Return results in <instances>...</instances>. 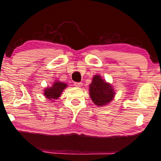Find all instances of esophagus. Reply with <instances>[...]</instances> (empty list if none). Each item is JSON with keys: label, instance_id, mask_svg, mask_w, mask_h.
I'll list each match as a JSON object with an SVG mask.
<instances>
[{"label": "esophagus", "instance_id": "obj_1", "mask_svg": "<svg viewBox=\"0 0 161 161\" xmlns=\"http://www.w3.org/2000/svg\"><path fill=\"white\" fill-rule=\"evenodd\" d=\"M74 84H75L74 85L77 87H80V86H81V85H82V83H81V82H75Z\"/></svg>", "mask_w": 161, "mask_h": 161}]
</instances>
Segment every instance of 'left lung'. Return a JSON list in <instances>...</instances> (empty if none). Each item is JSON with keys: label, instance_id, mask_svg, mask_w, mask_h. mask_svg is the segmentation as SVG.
<instances>
[{"label": "left lung", "instance_id": "left-lung-1", "mask_svg": "<svg viewBox=\"0 0 161 161\" xmlns=\"http://www.w3.org/2000/svg\"><path fill=\"white\" fill-rule=\"evenodd\" d=\"M89 94L95 104L103 107L114 99L115 91L112 85L103 80L100 75H94L89 84Z\"/></svg>", "mask_w": 161, "mask_h": 161}]
</instances>
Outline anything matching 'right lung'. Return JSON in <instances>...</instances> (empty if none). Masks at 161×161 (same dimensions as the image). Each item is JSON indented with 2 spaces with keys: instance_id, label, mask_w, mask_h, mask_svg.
<instances>
[{
  "instance_id": "right-lung-1",
  "label": "right lung",
  "mask_w": 161,
  "mask_h": 161,
  "mask_svg": "<svg viewBox=\"0 0 161 161\" xmlns=\"http://www.w3.org/2000/svg\"><path fill=\"white\" fill-rule=\"evenodd\" d=\"M67 86V84L59 81H55L52 86L47 87L44 90L45 97L47 99H58L61 96L62 91Z\"/></svg>"
}]
</instances>
